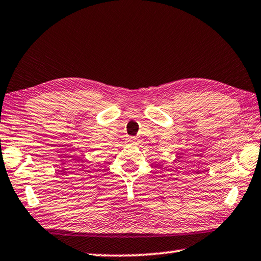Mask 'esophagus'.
Returning <instances> with one entry per match:
<instances>
[{
    "mask_svg": "<svg viewBox=\"0 0 261 261\" xmlns=\"http://www.w3.org/2000/svg\"><path fill=\"white\" fill-rule=\"evenodd\" d=\"M127 140H129V141H130V143H134V141H135V138H132V137H130V138H129V139H127Z\"/></svg>",
    "mask_w": 261,
    "mask_h": 261,
    "instance_id": "obj_1",
    "label": "esophagus"
}]
</instances>
